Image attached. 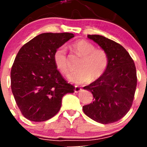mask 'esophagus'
<instances>
[{"mask_svg":"<svg viewBox=\"0 0 147 147\" xmlns=\"http://www.w3.org/2000/svg\"><path fill=\"white\" fill-rule=\"evenodd\" d=\"M81 90H82V88H81L79 86H76L75 87V92H80Z\"/></svg>","mask_w":147,"mask_h":147,"instance_id":"34e87169","label":"esophagus"}]
</instances>
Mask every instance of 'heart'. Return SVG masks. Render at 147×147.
<instances>
[{
	"mask_svg": "<svg viewBox=\"0 0 147 147\" xmlns=\"http://www.w3.org/2000/svg\"><path fill=\"white\" fill-rule=\"evenodd\" d=\"M72 50L82 57L77 68L68 75L70 82L77 84H86L100 78L105 73L109 64L107 52L102 49H96L90 42L84 39L77 40L71 45ZM54 63L62 74L68 72V58L65 47L61 46L54 52Z\"/></svg>",
	"mask_w": 147,
	"mask_h": 147,
	"instance_id": "1",
	"label": "heart"
}]
</instances>
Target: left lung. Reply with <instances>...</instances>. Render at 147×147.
<instances>
[{
    "mask_svg": "<svg viewBox=\"0 0 147 147\" xmlns=\"http://www.w3.org/2000/svg\"><path fill=\"white\" fill-rule=\"evenodd\" d=\"M107 52L109 64L100 78L84 89L90 91L93 102L83 106L88 117L102 124L119 120L132 106L137 75L134 61L124 47L109 38L93 34L88 35Z\"/></svg>",
    "mask_w": 147,
    "mask_h": 147,
    "instance_id": "left-lung-1",
    "label": "left lung"
}]
</instances>
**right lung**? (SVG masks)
<instances>
[{"label": "right lung", "mask_w": 147, "mask_h": 147, "mask_svg": "<svg viewBox=\"0 0 147 147\" xmlns=\"http://www.w3.org/2000/svg\"><path fill=\"white\" fill-rule=\"evenodd\" d=\"M75 35L43 33L25 43L18 51L11 70V88L25 118L43 122L56 115L62 97L75 87L63 78L54 63L53 55Z\"/></svg>", "instance_id": "right-lung-1"}]
</instances>
